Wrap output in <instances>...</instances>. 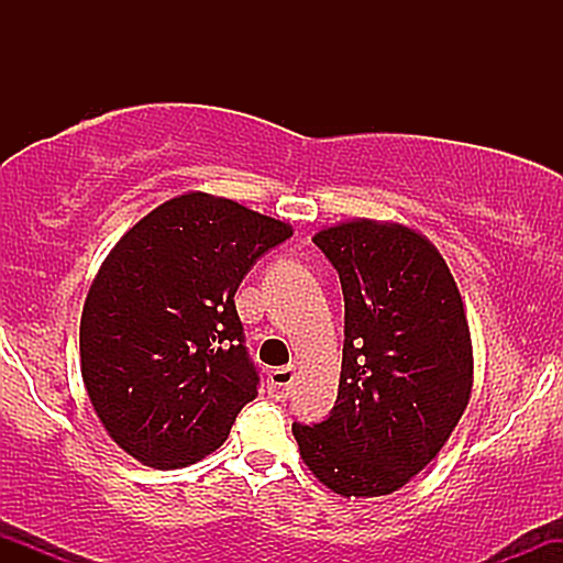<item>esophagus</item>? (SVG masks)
<instances>
[{
  "label": "esophagus",
  "mask_w": 563,
  "mask_h": 563,
  "mask_svg": "<svg viewBox=\"0 0 563 563\" xmlns=\"http://www.w3.org/2000/svg\"><path fill=\"white\" fill-rule=\"evenodd\" d=\"M294 378H296V367L286 365V367H275L267 378V391L273 399H286L290 389H294Z\"/></svg>",
  "instance_id": "34e87169"
}]
</instances>
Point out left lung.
<instances>
[{
    "mask_svg": "<svg viewBox=\"0 0 563 563\" xmlns=\"http://www.w3.org/2000/svg\"><path fill=\"white\" fill-rule=\"evenodd\" d=\"M344 290V360L331 418L294 423L301 461L341 497L397 493L466 412L474 346L439 249L399 222L349 219L314 232Z\"/></svg>",
    "mask_w": 563,
    "mask_h": 563,
    "instance_id": "obj_1",
    "label": "left lung"
}]
</instances>
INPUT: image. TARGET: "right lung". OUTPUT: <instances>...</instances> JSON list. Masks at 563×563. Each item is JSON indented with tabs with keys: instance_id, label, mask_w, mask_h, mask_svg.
I'll return each mask as SVG.
<instances>
[{
	"instance_id": "right-lung-1",
	"label": "right lung",
	"mask_w": 563,
	"mask_h": 563,
	"mask_svg": "<svg viewBox=\"0 0 563 563\" xmlns=\"http://www.w3.org/2000/svg\"><path fill=\"white\" fill-rule=\"evenodd\" d=\"M283 219L190 190L132 224L84 301L81 378L108 437L134 461L183 468L211 455L256 397L235 290Z\"/></svg>"
}]
</instances>
